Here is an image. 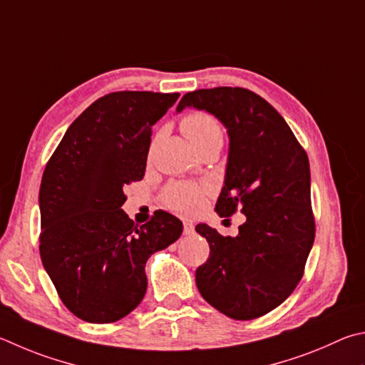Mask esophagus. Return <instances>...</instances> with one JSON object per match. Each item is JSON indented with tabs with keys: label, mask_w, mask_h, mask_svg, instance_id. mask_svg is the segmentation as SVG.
Listing matches in <instances>:
<instances>
[{
	"label": "esophagus",
	"mask_w": 365,
	"mask_h": 365,
	"mask_svg": "<svg viewBox=\"0 0 365 365\" xmlns=\"http://www.w3.org/2000/svg\"><path fill=\"white\" fill-rule=\"evenodd\" d=\"M195 233V225L191 222H183V235H193Z\"/></svg>",
	"instance_id": "obj_1"
}]
</instances>
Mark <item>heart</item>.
<instances>
[{"mask_svg":"<svg viewBox=\"0 0 365 365\" xmlns=\"http://www.w3.org/2000/svg\"><path fill=\"white\" fill-rule=\"evenodd\" d=\"M182 129L197 151L210 147L222 148L225 130L218 119L207 111L196 110L182 118ZM205 188L195 183H170L163 191V204L180 215H193L202 207Z\"/></svg>","mask_w":365,"mask_h":365,"instance_id":"heart-1","label":"heart"}]
</instances>
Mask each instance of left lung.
<instances>
[{"instance_id":"obj_1","label":"left lung","mask_w":365,"mask_h":365,"mask_svg":"<svg viewBox=\"0 0 365 365\" xmlns=\"http://www.w3.org/2000/svg\"><path fill=\"white\" fill-rule=\"evenodd\" d=\"M185 107L209 111L228 129L227 175L215 210L246 215L236 237L196 225L210 247L196 286L225 316L255 319L294 292L313 247L308 155L273 105L249 89H197L182 97L177 111Z\"/></svg>"}]
</instances>
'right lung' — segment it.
Masks as SVG:
<instances>
[{"mask_svg": "<svg viewBox=\"0 0 365 365\" xmlns=\"http://www.w3.org/2000/svg\"><path fill=\"white\" fill-rule=\"evenodd\" d=\"M178 92L118 91L86 108L46 164L39 255L62 303L86 322L128 316L147 292L145 263L183 225L156 210L142 227L125 215L124 188L140 182L151 129Z\"/></svg>", "mask_w": 365, "mask_h": 365, "instance_id": "add662e5", "label": "right lung"}]
</instances>
